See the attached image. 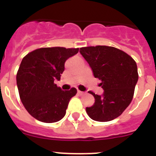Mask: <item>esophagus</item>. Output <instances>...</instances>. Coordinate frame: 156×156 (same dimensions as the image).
<instances>
[{"label":"esophagus","mask_w":156,"mask_h":156,"mask_svg":"<svg viewBox=\"0 0 156 156\" xmlns=\"http://www.w3.org/2000/svg\"><path fill=\"white\" fill-rule=\"evenodd\" d=\"M77 93L79 94L80 95H82V94H86V92L85 91H81V90H77Z\"/></svg>","instance_id":"esophagus-1"}]
</instances>
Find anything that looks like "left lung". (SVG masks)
<instances>
[{
    "mask_svg": "<svg viewBox=\"0 0 156 156\" xmlns=\"http://www.w3.org/2000/svg\"><path fill=\"white\" fill-rule=\"evenodd\" d=\"M80 52L87 62L94 76L101 83L104 92L95 94L94 103L87 107L90 119L98 122H108L123 112L133 99L134 88L138 80L135 61L127 54L109 46L81 48Z\"/></svg>",
    "mask_w": 156,
    "mask_h": 156,
    "instance_id": "left-lung-1",
    "label": "left lung"
}]
</instances>
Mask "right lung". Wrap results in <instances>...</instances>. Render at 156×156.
Listing matches in <instances>:
<instances>
[{
	"label": "right lung",
	"instance_id": "add662e5",
	"mask_svg": "<svg viewBox=\"0 0 156 156\" xmlns=\"http://www.w3.org/2000/svg\"><path fill=\"white\" fill-rule=\"evenodd\" d=\"M78 51L79 48H43L23 58L16 76L18 90L24 107L36 119L51 123L65 116L76 89L64 91L54 81L60 80L65 62Z\"/></svg>",
	"mask_w": 156,
	"mask_h": 156
}]
</instances>
